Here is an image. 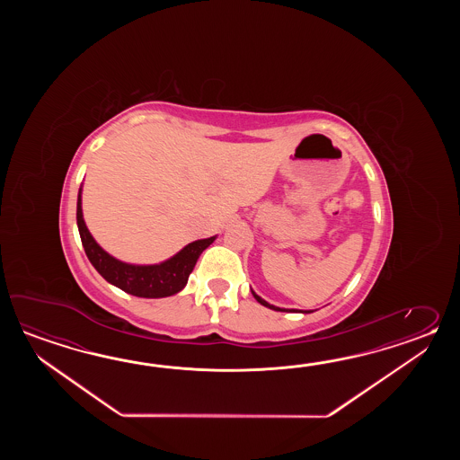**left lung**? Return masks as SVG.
<instances>
[{
    "instance_id": "left-lung-1",
    "label": "left lung",
    "mask_w": 460,
    "mask_h": 460,
    "mask_svg": "<svg viewBox=\"0 0 460 460\" xmlns=\"http://www.w3.org/2000/svg\"><path fill=\"white\" fill-rule=\"evenodd\" d=\"M252 294H253V297L256 299V301H258V303L261 304V305H264V307H268V309H273V311H279V313H313V311H296V309H283V307H276V305H273V304L266 303L263 297H260L258 294L254 293L253 289H252Z\"/></svg>"
}]
</instances>
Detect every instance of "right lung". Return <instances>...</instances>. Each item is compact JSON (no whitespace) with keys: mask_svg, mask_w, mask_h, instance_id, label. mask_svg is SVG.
Segmentation results:
<instances>
[{"mask_svg":"<svg viewBox=\"0 0 460 460\" xmlns=\"http://www.w3.org/2000/svg\"><path fill=\"white\" fill-rule=\"evenodd\" d=\"M77 226L84 250L98 273L102 274L108 283L117 286L121 291L147 299L167 297L182 291L199 256L214 243L217 238L210 236L186 244L179 253L171 256L163 263L131 264L119 261L115 256L107 253L88 232L82 214V187L78 189Z\"/></svg>","mask_w":460,"mask_h":460,"instance_id":"add662e5","label":"right lung"}]
</instances>
